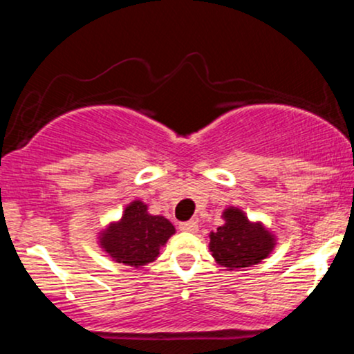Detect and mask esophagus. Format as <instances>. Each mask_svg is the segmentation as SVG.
<instances>
[{
	"instance_id": "1",
	"label": "esophagus",
	"mask_w": 354,
	"mask_h": 354,
	"mask_svg": "<svg viewBox=\"0 0 354 354\" xmlns=\"http://www.w3.org/2000/svg\"><path fill=\"white\" fill-rule=\"evenodd\" d=\"M180 230L186 231V233H196L198 223L194 221V219H191V221H185V223H181V225H180Z\"/></svg>"
}]
</instances>
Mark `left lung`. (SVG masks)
Returning a JSON list of instances; mask_svg holds the SVG:
<instances>
[{
	"label": "left lung",
	"mask_w": 354,
	"mask_h": 354,
	"mask_svg": "<svg viewBox=\"0 0 354 354\" xmlns=\"http://www.w3.org/2000/svg\"><path fill=\"white\" fill-rule=\"evenodd\" d=\"M225 225L209 234V251L221 266L230 270L258 265L274 248V236L261 223H251L241 209L223 213Z\"/></svg>",
	"instance_id": "8db88e82"
}]
</instances>
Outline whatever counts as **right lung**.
<instances>
[{"instance_id":"add662e5","label":"right lung","mask_w":354,"mask_h":354,"mask_svg":"<svg viewBox=\"0 0 354 354\" xmlns=\"http://www.w3.org/2000/svg\"><path fill=\"white\" fill-rule=\"evenodd\" d=\"M174 234V226L165 216H153L143 201L126 206L120 221L111 223L100 234V245L116 263L145 266L160 254V248Z\"/></svg>"}]
</instances>
